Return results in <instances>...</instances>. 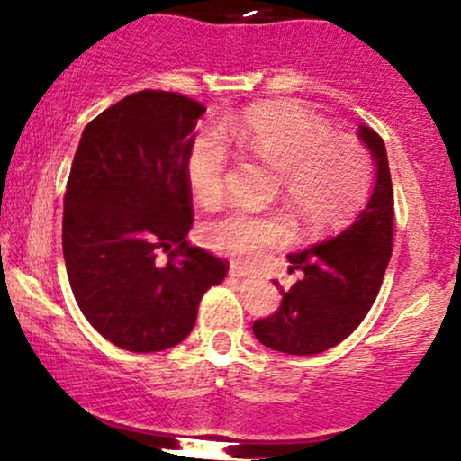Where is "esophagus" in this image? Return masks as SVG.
<instances>
[{
  "mask_svg": "<svg viewBox=\"0 0 461 461\" xmlns=\"http://www.w3.org/2000/svg\"><path fill=\"white\" fill-rule=\"evenodd\" d=\"M230 274H232V276H237V278H244L250 272H248V267L240 266V263H230Z\"/></svg>",
  "mask_w": 461,
  "mask_h": 461,
  "instance_id": "34e87169",
  "label": "esophagus"
}]
</instances>
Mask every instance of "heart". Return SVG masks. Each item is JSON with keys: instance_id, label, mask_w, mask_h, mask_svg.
Here are the masks:
<instances>
[{"instance_id": "1", "label": "heart", "mask_w": 461, "mask_h": 461, "mask_svg": "<svg viewBox=\"0 0 461 461\" xmlns=\"http://www.w3.org/2000/svg\"><path fill=\"white\" fill-rule=\"evenodd\" d=\"M248 154L281 172L289 203L313 224L335 221L364 203L370 187V157L348 134H330L329 126L296 106H261L221 126ZM229 149L217 132L195 139L187 176L195 198L217 206L226 198ZM292 226L281 215L235 211L203 229L211 250L241 263H258L272 248L287 244Z\"/></svg>"}]
</instances>
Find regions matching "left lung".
<instances>
[{
	"mask_svg": "<svg viewBox=\"0 0 461 461\" xmlns=\"http://www.w3.org/2000/svg\"><path fill=\"white\" fill-rule=\"evenodd\" d=\"M359 139L375 163V187L361 213L339 235L307 250L292 252L289 272L304 274L283 292L281 307L255 320V338L267 348L287 355H318L338 346L370 312L394 235V191L384 139L359 126Z\"/></svg>",
	"mask_w": 461,
	"mask_h": 461,
	"instance_id": "left-lung-1",
	"label": "left lung"
}]
</instances>
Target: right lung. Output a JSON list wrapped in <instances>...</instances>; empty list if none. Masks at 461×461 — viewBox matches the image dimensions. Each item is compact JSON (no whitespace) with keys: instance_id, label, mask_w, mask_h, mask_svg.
I'll use <instances>...</instances> for the list:
<instances>
[{"instance_id":"1","label":"right lung","mask_w":461,"mask_h":461,"mask_svg":"<svg viewBox=\"0 0 461 461\" xmlns=\"http://www.w3.org/2000/svg\"><path fill=\"white\" fill-rule=\"evenodd\" d=\"M206 108L169 91H139L86 123L65 194L63 255L77 307L119 348L157 353L191 333L226 263L185 237L187 176Z\"/></svg>"}]
</instances>
